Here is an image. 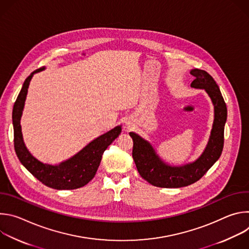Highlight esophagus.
I'll return each instance as SVG.
<instances>
[{
    "label": "esophagus",
    "mask_w": 249,
    "mask_h": 249,
    "mask_svg": "<svg viewBox=\"0 0 249 249\" xmlns=\"http://www.w3.org/2000/svg\"><path fill=\"white\" fill-rule=\"evenodd\" d=\"M126 126H128V127H130V126H132V123L130 122V121H127L126 122Z\"/></svg>",
    "instance_id": "esophagus-1"
}]
</instances>
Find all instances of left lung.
<instances>
[{
  "label": "left lung",
  "instance_id": "1",
  "mask_svg": "<svg viewBox=\"0 0 249 249\" xmlns=\"http://www.w3.org/2000/svg\"><path fill=\"white\" fill-rule=\"evenodd\" d=\"M190 74L195 78L191 87L204 89L214 105V122L208 144L195 161L178 166L170 165L161 160L149 141L135 132L129 133L133 139V160L140 175L157 187L180 188L198 181L223 152L228 110L219 86L206 71L193 69Z\"/></svg>",
  "mask_w": 249,
  "mask_h": 249
}]
</instances>
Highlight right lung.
Returning a JSON list of instances; mask_svg holds the SVG:
<instances>
[{
    "mask_svg": "<svg viewBox=\"0 0 249 249\" xmlns=\"http://www.w3.org/2000/svg\"><path fill=\"white\" fill-rule=\"evenodd\" d=\"M43 70L45 67L35 70L26 78L15 102L13 109L15 151L21 164L44 185L57 190L77 189L85 186L93 178L104 151L120 135L122 128L121 125L116 126L102 134L78 154L59 164L44 163L33 157L23 142L20 119L30 81L34 74Z\"/></svg>",
    "mask_w": 249,
    "mask_h": 249,
    "instance_id": "right-lung-1",
    "label": "right lung"
}]
</instances>
